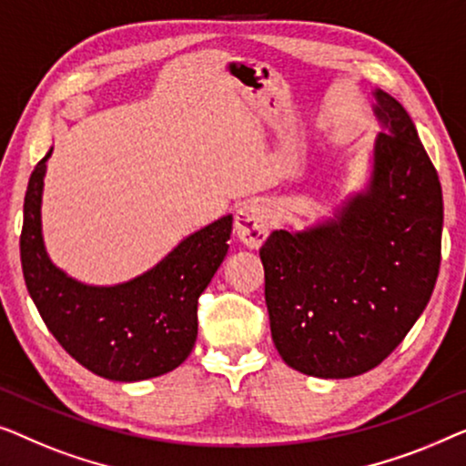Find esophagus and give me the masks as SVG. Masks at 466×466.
I'll return each instance as SVG.
<instances>
[{
	"mask_svg": "<svg viewBox=\"0 0 466 466\" xmlns=\"http://www.w3.org/2000/svg\"><path fill=\"white\" fill-rule=\"evenodd\" d=\"M270 230V211L261 202H245L234 218V232L247 247L258 248Z\"/></svg>",
	"mask_w": 466,
	"mask_h": 466,
	"instance_id": "1",
	"label": "esophagus"
}]
</instances>
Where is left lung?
<instances>
[{"label": "left lung", "instance_id": "8db88e82", "mask_svg": "<svg viewBox=\"0 0 466 466\" xmlns=\"http://www.w3.org/2000/svg\"><path fill=\"white\" fill-rule=\"evenodd\" d=\"M370 177L317 224L259 248L274 346L306 376H361L401 344L435 289L443 196L408 111L373 90Z\"/></svg>", "mask_w": 466, "mask_h": 466}]
</instances>
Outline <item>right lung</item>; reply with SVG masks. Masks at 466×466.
<instances>
[{"mask_svg":"<svg viewBox=\"0 0 466 466\" xmlns=\"http://www.w3.org/2000/svg\"><path fill=\"white\" fill-rule=\"evenodd\" d=\"M31 173L23 207L21 264L29 296L58 344L96 376L139 382L179 367L198 336L200 293L224 261L232 215L187 234L158 264L117 285H88L50 259L42 234L46 162Z\"/></svg>","mask_w":466,"mask_h":466,"instance_id":"1","label":"right lung"}]
</instances>
